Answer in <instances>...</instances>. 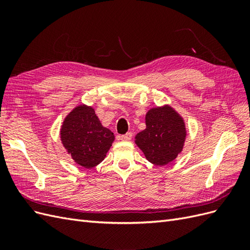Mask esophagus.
<instances>
[{
  "label": "esophagus",
  "mask_w": 250,
  "mask_h": 250,
  "mask_svg": "<svg viewBox=\"0 0 250 250\" xmlns=\"http://www.w3.org/2000/svg\"><path fill=\"white\" fill-rule=\"evenodd\" d=\"M132 138V132H127L126 134L121 135V140L122 141H130Z\"/></svg>",
  "instance_id": "obj_1"
}]
</instances>
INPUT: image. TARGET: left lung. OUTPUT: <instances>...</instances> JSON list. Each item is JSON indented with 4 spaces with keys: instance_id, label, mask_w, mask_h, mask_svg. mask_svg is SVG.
<instances>
[{
    "instance_id": "8db88e82",
    "label": "left lung",
    "mask_w": 250,
    "mask_h": 250,
    "mask_svg": "<svg viewBox=\"0 0 250 250\" xmlns=\"http://www.w3.org/2000/svg\"><path fill=\"white\" fill-rule=\"evenodd\" d=\"M186 135L183 118L166 105L146 113V129L135 135V144L150 163L165 166L181 152Z\"/></svg>"
}]
</instances>
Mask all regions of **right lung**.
<instances>
[{"mask_svg": "<svg viewBox=\"0 0 250 250\" xmlns=\"http://www.w3.org/2000/svg\"><path fill=\"white\" fill-rule=\"evenodd\" d=\"M60 138L73 160L79 166L90 169L104 160L115 135L102 126L93 107L82 104L65 117Z\"/></svg>", "mask_w": 250, "mask_h": 250, "instance_id": "add662e5", "label": "right lung"}]
</instances>
